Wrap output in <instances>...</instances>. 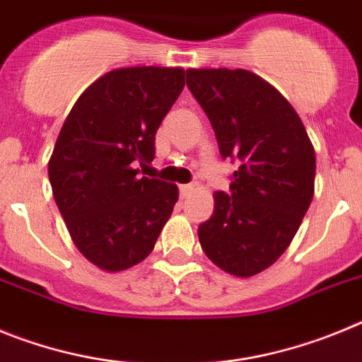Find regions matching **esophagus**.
<instances>
[{
    "label": "esophagus",
    "mask_w": 362,
    "mask_h": 362,
    "mask_svg": "<svg viewBox=\"0 0 362 362\" xmlns=\"http://www.w3.org/2000/svg\"><path fill=\"white\" fill-rule=\"evenodd\" d=\"M192 190H194V185H181V187H179V196L185 199V197L190 196Z\"/></svg>",
    "instance_id": "1"
}]
</instances>
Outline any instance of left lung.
Wrapping results in <instances>:
<instances>
[{
	"label": "left lung",
	"instance_id": "left-lung-1",
	"mask_svg": "<svg viewBox=\"0 0 362 362\" xmlns=\"http://www.w3.org/2000/svg\"><path fill=\"white\" fill-rule=\"evenodd\" d=\"M187 86L209 117L221 158L239 163L230 192L201 223L206 257L250 277L288 248L313 197L315 152L292 105L248 70L190 69Z\"/></svg>",
	"mask_w": 362,
	"mask_h": 362
}]
</instances>
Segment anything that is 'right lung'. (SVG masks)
<instances>
[{"label": "right lung", "instance_id": "1", "mask_svg": "<svg viewBox=\"0 0 362 362\" xmlns=\"http://www.w3.org/2000/svg\"><path fill=\"white\" fill-rule=\"evenodd\" d=\"M183 86V69L112 70L63 123L49 161L54 199L74 245L101 270L141 263L172 216L177 187L137 177L134 165L153 159L156 132Z\"/></svg>", "mask_w": 362, "mask_h": 362}]
</instances>
